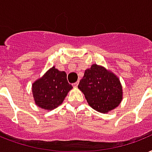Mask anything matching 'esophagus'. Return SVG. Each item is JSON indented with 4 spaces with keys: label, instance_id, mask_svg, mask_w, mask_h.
Here are the masks:
<instances>
[{
    "label": "esophagus",
    "instance_id": "1",
    "mask_svg": "<svg viewBox=\"0 0 152 152\" xmlns=\"http://www.w3.org/2000/svg\"><path fill=\"white\" fill-rule=\"evenodd\" d=\"M77 86H78V82H75V83H74V84H73V86L74 87H77Z\"/></svg>",
    "mask_w": 152,
    "mask_h": 152
}]
</instances>
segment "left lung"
<instances>
[{"label":"left lung","instance_id":"left-lung-1","mask_svg":"<svg viewBox=\"0 0 152 152\" xmlns=\"http://www.w3.org/2000/svg\"><path fill=\"white\" fill-rule=\"evenodd\" d=\"M77 87L88 104L103 113L118 106L123 97L120 79L110 70L97 64L86 70Z\"/></svg>","mask_w":152,"mask_h":152}]
</instances>
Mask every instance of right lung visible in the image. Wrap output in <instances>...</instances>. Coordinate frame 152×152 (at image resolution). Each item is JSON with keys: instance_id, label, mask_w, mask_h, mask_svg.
Returning a JSON list of instances; mask_svg holds the SVG:
<instances>
[{"instance_id": "add662e5", "label": "right lung", "mask_w": 152, "mask_h": 152, "mask_svg": "<svg viewBox=\"0 0 152 152\" xmlns=\"http://www.w3.org/2000/svg\"><path fill=\"white\" fill-rule=\"evenodd\" d=\"M72 88L66 72L53 66L32 84L34 101L38 107L50 111L63 103Z\"/></svg>"}]
</instances>
